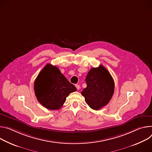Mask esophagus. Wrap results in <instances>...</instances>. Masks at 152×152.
I'll return each instance as SVG.
<instances>
[{
  "instance_id": "obj_1",
  "label": "esophagus",
  "mask_w": 152,
  "mask_h": 152,
  "mask_svg": "<svg viewBox=\"0 0 152 152\" xmlns=\"http://www.w3.org/2000/svg\"><path fill=\"white\" fill-rule=\"evenodd\" d=\"M75 87H76V88H77V90H80V85H75Z\"/></svg>"
}]
</instances>
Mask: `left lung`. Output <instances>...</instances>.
I'll return each mask as SVG.
<instances>
[{"mask_svg": "<svg viewBox=\"0 0 152 152\" xmlns=\"http://www.w3.org/2000/svg\"><path fill=\"white\" fill-rule=\"evenodd\" d=\"M87 87L81 92L85 102L92 109L98 110L106 106L112 98L115 88L113 79L103 65L93 67L88 72Z\"/></svg>", "mask_w": 152, "mask_h": 152, "instance_id": "obj_1", "label": "left lung"}]
</instances>
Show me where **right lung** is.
<instances>
[{
  "label": "right lung",
  "mask_w": 152,
  "mask_h": 152,
  "mask_svg": "<svg viewBox=\"0 0 152 152\" xmlns=\"http://www.w3.org/2000/svg\"><path fill=\"white\" fill-rule=\"evenodd\" d=\"M34 89L39 102L49 110L60 109L76 88L56 66L47 64L37 77Z\"/></svg>",
  "instance_id": "add662e5"
}]
</instances>
